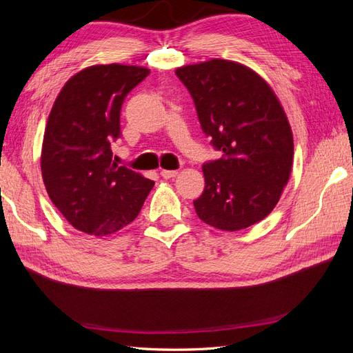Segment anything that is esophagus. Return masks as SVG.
Instances as JSON below:
<instances>
[{"mask_svg":"<svg viewBox=\"0 0 353 353\" xmlns=\"http://www.w3.org/2000/svg\"><path fill=\"white\" fill-rule=\"evenodd\" d=\"M160 175H162V178H165V179H169V178H174V176H176L178 175V172L176 170H162V172H160Z\"/></svg>","mask_w":353,"mask_h":353,"instance_id":"esophagus-1","label":"esophagus"}]
</instances>
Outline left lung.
Listing matches in <instances>:
<instances>
[{
    "label": "left lung",
    "instance_id": "left-lung-1",
    "mask_svg": "<svg viewBox=\"0 0 353 353\" xmlns=\"http://www.w3.org/2000/svg\"><path fill=\"white\" fill-rule=\"evenodd\" d=\"M194 101L201 131L222 156L203 165L197 216L223 231L268 216L293 163V135L279 99L259 74L228 60L176 69Z\"/></svg>",
    "mask_w": 353,
    "mask_h": 353
}]
</instances>
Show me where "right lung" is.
<instances>
[{
	"label": "right lung",
	"instance_id": "obj_1",
	"mask_svg": "<svg viewBox=\"0 0 353 353\" xmlns=\"http://www.w3.org/2000/svg\"><path fill=\"white\" fill-rule=\"evenodd\" d=\"M150 70L99 65L70 78L52 105L41 154L47 193L72 225L104 237L131 223L154 181L112 162L122 104Z\"/></svg>",
	"mask_w": 353,
	"mask_h": 353
}]
</instances>
